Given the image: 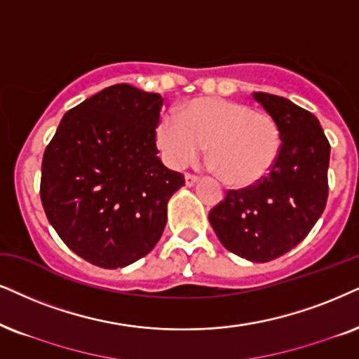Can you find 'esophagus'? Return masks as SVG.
<instances>
[{"mask_svg": "<svg viewBox=\"0 0 359 359\" xmlns=\"http://www.w3.org/2000/svg\"><path fill=\"white\" fill-rule=\"evenodd\" d=\"M197 180H198L197 175L185 174V185H187V187H192V185H195V182H197Z\"/></svg>", "mask_w": 359, "mask_h": 359, "instance_id": "obj_1", "label": "esophagus"}]
</instances>
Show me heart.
I'll return each mask as SVG.
<instances>
[{
    "label": "heart",
    "mask_w": 359,
    "mask_h": 359,
    "mask_svg": "<svg viewBox=\"0 0 359 359\" xmlns=\"http://www.w3.org/2000/svg\"><path fill=\"white\" fill-rule=\"evenodd\" d=\"M178 117L162 116L157 146L167 164L185 167L208 146V165L226 185L248 189L266 179L281 149L280 127L265 112L220 97L185 102Z\"/></svg>",
    "instance_id": "b5f03b06"
}]
</instances>
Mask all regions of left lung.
<instances>
[{"label": "left lung", "instance_id": "1", "mask_svg": "<svg viewBox=\"0 0 359 359\" xmlns=\"http://www.w3.org/2000/svg\"><path fill=\"white\" fill-rule=\"evenodd\" d=\"M253 99L280 127V156L260 184L229 190L208 220L226 250L265 263L297 247L323 213L330 142L306 109L266 93Z\"/></svg>", "mask_w": 359, "mask_h": 359}]
</instances>
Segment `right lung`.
I'll use <instances>...</instances> for the list:
<instances>
[{
  "label": "right lung",
  "mask_w": 359,
  "mask_h": 359,
  "mask_svg": "<svg viewBox=\"0 0 359 359\" xmlns=\"http://www.w3.org/2000/svg\"><path fill=\"white\" fill-rule=\"evenodd\" d=\"M164 99L129 84L102 89L67 111L41 165L49 224L76 255L122 269L156 247L167 202L184 175L157 157Z\"/></svg>",
  "instance_id": "obj_1"
}]
</instances>
